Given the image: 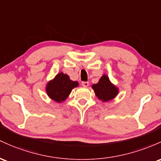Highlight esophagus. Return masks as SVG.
<instances>
[{
	"label": "esophagus",
	"instance_id": "esophagus-1",
	"mask_svg": "<svg viewBox=\"0 0 161 161\" xmlns=\"http://www.w3.org/2000/svg\"><path fill=\"white\" fill-rule=\"evenodd\" d=\"M81 85L84 86V87H87V86H89V82H87V81H83V82L81 83Z\"/></svg>",
	"mask_w": 161,
	"mask_h": 161
}]
</instances>
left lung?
Segmentation results:
<instances>
[{"instance_id":"left-lung-1","label":"left lung","mask_w":161,"mask_h":161,"mask_svg":"<svg viewBox=\"0 0 161 161\" xmlns=\"http://www.w3.org/2000/svg\"><path fill=\"white\" fill-rule=\"evenodd\" d=\"M95 95L102 102H108L115 98L119 93V89L109 80L107 75H103L97 84L92 85Z\"/></svg>"}]
</instances>
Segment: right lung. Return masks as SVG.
I'll return each mask as SVG.
<instances>
[{"label":"right lung","mask_w":161,"mask_h":161,"mask_svg":"<svg viewBox=\"0 0 161 161\" xmlns=\"http://www.w3.org/2000/svg\"><path fill=\"white\" fill-rule=\"evenodd\" d=\"M78 85V82L71 80L68 75L61 72L47 83L46 93L51 100L61 103L66 100L71 90Z\"/></svg>","instance_id":"obj_1"}]
</instances>
